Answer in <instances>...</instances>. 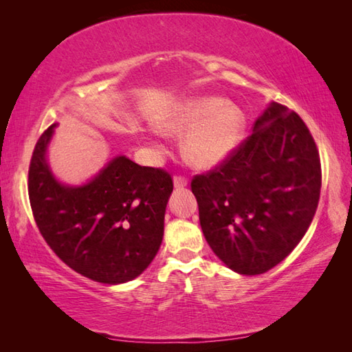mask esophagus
<instances>
[{
	"mask_svg": "<svg viewBox=\"0 0 352 352\" xmlns=\"http://www.w3.org/2000/svg\"><path fill=\"white\" fill-rule=\"evenodd\" d=\"M188 178H186L184 175H180V174H177L175 177H174V186L177 189H180V188H186V186H188Z\"/></svg>",
	"mask_w": 352,
	"mask_h": 352,
	"instance_id": "34e87169",
	"label": "esophagus"
}]
</instances>
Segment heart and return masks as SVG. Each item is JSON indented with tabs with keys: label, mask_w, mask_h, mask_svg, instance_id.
Segmentation results:
<instances>
[{
	"label": "heart",
	"mask_w": 352,
	"mask_h": 352,
	"mask_svg": "<svg viewBox=\"0 0 352 352\" xmlns=\"http://www.w3.org/2000/svg\"><path fill=\"white\" fill-rule=\"evenodd\" d=\"M163 129L169 133H184L183 149L189 162L199 168H212L223 162L241 144L245 133L242 110L222 98H201L184 104Z\"/></svg>",
	"instance_id": "obj_1"
}]
</instances>
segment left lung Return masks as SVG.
Segmentation results:
<instances>
[{"mask_svg": "<svg viewBox=\"0 0 352 352\" xmlns=\"http://www.w3.org/2000/svg\"><path fill=\"white\" fill-rule=\"evenodd\" d=\"M319 151L296 111L272 102L251 136L206 174L192 178L199 223L223 263L263 274L300 243L316 213Z\"/></svg>", "mask_w": 352, "mask_h": 352, "instance_id": "1", "label": "left lung"}]
</instances>
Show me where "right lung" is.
<instances>
[{
	"instance_id": "add662e5",
	"label": "right lung",
	"mask_w": 352,
	"mask_h": 352,
	"mask_svg": "<svg viewBox=\"0 0 352 352\" xmlns=\"http://www.w3.org/2000/svg\"><path fill=\"white\" fill-rule=\"evenodd\" d=\"M52 129L37 140L28 168L30 206L42 237L63 263L94 281L136 278L160 248L170 174L119 155L92 182L68 188L45 162Z\"/></svg>"
}]
</instances>
